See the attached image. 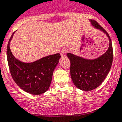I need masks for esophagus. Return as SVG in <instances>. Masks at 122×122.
Returning a JSON list of instances; mask_svg holds the SVG:
<instances>
[{
	"mask_svg": "<svg viewBox=\"0 0 122 122\" xmlns=\"http://www.w3.org/2000/svg\"><path fill=\"white\" fill-rule=\"evenodd\" d=\"M67 50L66 49H63L61 51V56H62V58L64 57L65 55H66V54L67 53Z\"/></svg>",
	"mask_w": 122,
	"mask_h": 122,
	"instance_id": "obj_1",
	"label": "esophagus"
}]
</instances>
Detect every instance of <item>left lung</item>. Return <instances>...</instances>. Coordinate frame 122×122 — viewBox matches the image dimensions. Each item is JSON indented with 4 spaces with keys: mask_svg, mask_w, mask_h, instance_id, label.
Masks as SVG:
<instances>
[{
    "mask_svg": "<svg viewBox=\"0 0 122 122\" xmlns=\"http://www.w3.org/2000/svg\"><path fill=\"white\" fill-rule=\"evenodd\" d=\"M92 26L105 34L109 40L108 49L95 59H86L71 53H67L70 61V75L75 85L83 91H91L98 87L111 69L113 59L112 42L110 35L95 20H90Z\"/></svg>",
    "mask_w": 122,
    "mask_h": 122,
    "instance_id": "8db88e82",
    "label": "left lung"
}]
</instances>
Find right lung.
I'll return each instance as SVG.
<instances>
[{
  "mask_svg": "<svg viewBox=\"0 0 122 122\" xmlns=\"http://www.w3.org/2000/svg\"><path fill=\"white\" fill-rule=\"evenodd\" d=\"M9 40L6 51L10 71L15 82L23 90L29 94L38 95L48 90L52 81L53 70L61 58L60 53L47 56L32 62L17 60L11 52Z\"/></svg>",
  "mask_w": 122,
  "mask_h": 122,
  "instance_id": "1",
  "label": "right lung"
}]
</instances>
